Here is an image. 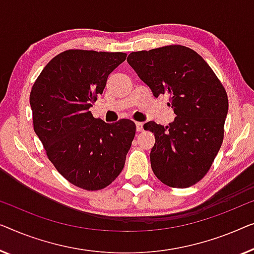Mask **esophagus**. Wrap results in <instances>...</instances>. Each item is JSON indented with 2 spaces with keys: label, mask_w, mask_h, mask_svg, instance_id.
<instances>
[{
  "label": "esophagus",
  "mask_w": 254,
  "mask_h": 254,
  "mask_svg": "<svg viewBox=\"0 0 254 254\" xmlns=\"http://www.w3.org/2000/svg\"><path fill=\"white\" fill-rule=\"evenodd\" d=\"M135 127H137L138 132H141L142 130H144V124L140 123V122H137V123H135Z\"/></svg>",
  "instance_id": "1"
}]
</instances>
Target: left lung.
Listing matches in <instances>:
<instances>
[{"mask_svg": "<svg viewBox=\"0 0 254 254\" xmlns=\"http://www.w3.org/2000/svg\"><path fill=\"white\" fill-rule=\"evenodd\" d=\"M127 61L155 98L169 95L176 114L166 127L144 124L155 135L153 173L168 187H191L207 174L222 145L226 90L206 61L185 46L133 52Z\"/></svg>", "mask_w": 254, "mask_h": 254, "instance_id": "8db88e82", "label": "left lung"}]
</instances>
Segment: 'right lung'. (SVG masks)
I'll return each mask as SVG.
<instances>
[{
    "label": "right lung",
    "mask_w": 254,
    "mask_h": 254,
    "mask_svg": "<svg viewBox=\"0 0 254 254\" xmlns=\"http://www.w3.org/2000/svg\"><path fill=\"white\" fill-rule=\"evenodd\" d=\"M126 53L70 49L55 56L33 84V127L57 171L87 191L108 187L122 171L135 134L130 120L106 123L90 112Z\"/></svg>",
    "instance_id": "obj_1"
}]
</instances>
